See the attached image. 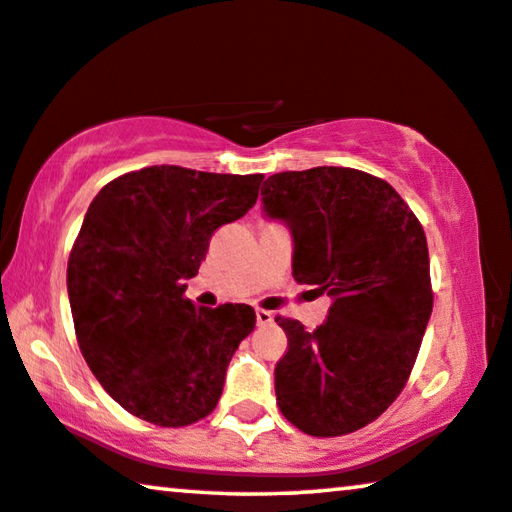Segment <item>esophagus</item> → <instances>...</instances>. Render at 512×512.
<instances>
[{"label":"esophagus","instance_id":"esophagus-1","mask_svg":"<svg viewBox=\"0 0 512 512\" xmlns=\"http://www.w3.org/2000/svg\"><path fill=\"white\" fill-rule=\"evenodd\" d=\"M255 316H257L259 326H269V323H273V319H275V314L269 310H257Z\"/></svg>","mask_w":512,"mask_h":512}]
</instances>
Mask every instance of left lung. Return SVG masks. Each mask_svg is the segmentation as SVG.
Masks as SVG:
<instances>
[{"instance_id":"obj_1","label":"left lung","mask_w":512,"mask_h":512,"mask_svg":"<svg viewBox=\"0 0 512 512\" xmlns=\"http://www.w3.org/2000/svg\"><path fill=\"white\" fill-rule=\"evenodd\" d=\"M262 209L289 227L296 282L332 298L314 332L275 319L289 339L275 364L282 415L314 437L358 431L401 394L431 319L424 227L385 180L339 166L271 175Z\"/></svg>"}]
</instances>
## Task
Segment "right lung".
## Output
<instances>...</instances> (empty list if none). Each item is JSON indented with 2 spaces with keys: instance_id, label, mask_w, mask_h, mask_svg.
Wrapping results in <instances>:
<instances>
[{
  "instance_id": "1",
  "label": "right lung",
  "mask_w": 512,
  "mask_h": 512,
  "mask_svg": "<svg viewBox=\"0 0 512 512\" xmlns=\"http://www.w3.org/2000/svg\"><path fill=\"white\" fill-rule=\"evenodd\" d=\"M262 180L150 166L109 182L88 207L68 259L77 342L100 385L139 419L189 426L221 399L255 310L198 307L184 280L214 230L255 205Z\"/></svg>"
}]
</instances>
